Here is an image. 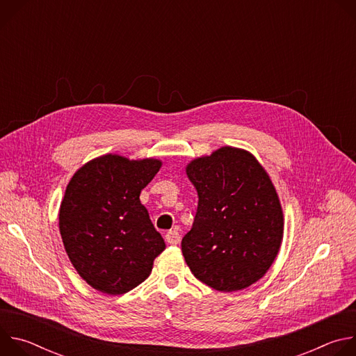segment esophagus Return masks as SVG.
I'll list each match as a JSON object with an SVG mask.
<instances>
[{
    "label": "esophagus",
    "instance_id": "34e87169",
    "mask_svg": "<svg viewBox=\"0 0 356 356\" xmlns=\"http://www.w3.org/2000/svg\"><path fill=\"white\" fill-rule=\"evenodd\" d=\"M166 242L169 245H177L180 242V234L177 229H170L166 234Z\"/></svg>",
    "mask_w": 356,
    "mask_h": 356
}]
</instances>
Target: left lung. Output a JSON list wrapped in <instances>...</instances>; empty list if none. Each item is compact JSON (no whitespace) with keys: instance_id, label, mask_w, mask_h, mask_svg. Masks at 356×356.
Here are the masks:
<instances>
[{"instance_id":"1","label":"left lung","mask_w":356,"mask_h":356,"mask_svg":"<svg viewBox=\"0 0 356 356\" xmlns=\"http://www.w3.org/2000/svg\"><path fill=\"white\" fill-rule=\"evenodd\" d=\"M186 173L198 195L181 239L191 273L227 293L258 282L277 257L284 225L269 175L249 152L231 146L191 161Z\"/></svg>"}]
</instances>
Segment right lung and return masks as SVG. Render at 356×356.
Wrapping results in <instances>:
<instances>
[{"label":"right lung","mask_w":356,"mask_h":356,"mask_svg":"<svg viewBox=\"0 0 356 356\" xmlns=\"http://www.w3.org/2000/svg\"><path fill=\"white\" fill-rule=\"evenodd\" d=\"M158 159L104 155L80 168L66 187L59 229L77 273L95 290L124 294L152 272L166 248L139 200Z\"/></svg>","instance_id":"add662e5"}]
</instances>
